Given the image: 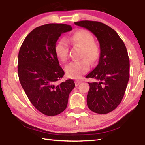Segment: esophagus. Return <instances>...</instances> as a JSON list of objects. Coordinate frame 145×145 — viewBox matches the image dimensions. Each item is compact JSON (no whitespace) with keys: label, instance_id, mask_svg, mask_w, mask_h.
I'll return each instance as SVG.
<instances>
[{"label":"esophagus","instance_id":"esophagus-1","mask_svg":"<svg viewBox=\"0 0 145 145\" xmlns=\"http://www.w3.org/2000/svg\"><path fill=\"white\" fill-rule=\"evenodd\" d=\"M75 82V86H78V85L81 83L82 81L81 80H76Z\"/></svg>","mask_w":145,"mask_h":145}]
</instances>
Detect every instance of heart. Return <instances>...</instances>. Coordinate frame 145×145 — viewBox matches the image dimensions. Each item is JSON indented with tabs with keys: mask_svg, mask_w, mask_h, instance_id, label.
I'll list each match as a JSON object with an SVG mask.
<instances>
[{
	"mask_svg": "<svg viewBox=\"0 0 145 145\" xmlns=\"http://www.w3.org/2000/svg\"><path fill=\"white\" fill-rule=\"evenodd\" d=\"M71 43L82 48L80 57L83 59L73 61L65 67V72L70 78L78 79L86 73L90 69V62L95 64L101 57V48L94 42V38L89 31L84 29L76 31L69 39ZM67 41L62 38L55 46V53L58 58L62 61L67 60L68 58Z\"/></svg>",
	"mask_w": 145,
	"mask_h": 145,
	"instance_id": "b5f03b06",
	"label": "heart"
}]
</instances>
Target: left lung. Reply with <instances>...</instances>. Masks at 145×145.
Here are the masks:
<instances>
[{
    "label": "left lung",
    "mask_w": 145,
    "mask_h": 145,
    "mask_svg": "<svg viewBox=\"0 0 145 145\" xmlns=\"http://www.w3.org/2000/svg\"><path fill=\"white\" fill-rule=\"evenodd\" d=\"M75 24L92 32L100 44L98 65L86 76L97 80L89 83L87 104L92 111L107 114L121 103L129 81V59L126 46L114 29L102 22L82 21Z\"/></svg>",
    "instance_id": "left-lung-1"
}]
</instances>
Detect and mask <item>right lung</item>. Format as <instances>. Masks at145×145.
<instances>
[{"label": "right lung", "mask_w": 145, "mask_h": 145, "mask_svg": "<svg viewBox=\"0 0 145 145\" xmlns=\"http://www.w3.org/2000/svg\"><path fill=\"white\" fill-rule=\"evenodd\" d=\"M72 29L65 24L42 25L31 31L20 48V83L31 103L44 115L56 116L64 111L75 86L72 79L57 83L65 73L55 53L59 37Z\"/></svg>", "instance_id": "add662e5"}]
</instances>
